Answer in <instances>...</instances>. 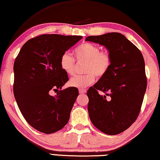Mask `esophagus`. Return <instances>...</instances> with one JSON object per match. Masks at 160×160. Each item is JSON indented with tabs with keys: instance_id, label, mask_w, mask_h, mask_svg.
I'll use <instances>...</instances> for the list:
<instances>
[{
	"instance_id": "esophagus-1",
	"label": "esophagus",
	"mask_w": 160,
	"mask_h": 160,
	"mask_svg": "<svg viewBox=\"0 0 160 160\" xmlns=\"http://www.w3.org/2000/svg\"><path fill=\"white\" fill-rule=\"evenodd\" d=\"M87 90H85V89H80L79 90V92L80 94H83V93H86Z\"/></svg>"
}]
</instances>
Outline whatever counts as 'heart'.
<instances>
[{
    "label": "heart",
    "mask_w": 160,
    "mask_h": 160,
    "mask_svg": "<svg viewBox=\"0 0 160 160\" xmlns=\"http://www.w3.org/2000/svg\"><path fill=\"white\" fill-rule=\"evenodd\" d=\"M74 54L78 61H86L84 72L81 76H75L70 80V86L85 88L94 82L95 76L101 78L108 72L111 65V57L108 52H101V48L92 43L85 42L76 47ZM59 65L63 72L68 75L75 73V62L68 52L62 54Z\"/></svg>",
    "instance_id": "heart-1"
}]
</instances>
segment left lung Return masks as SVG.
I'll list each match as a JSON object with an SVG mask.
<instances>
[{
	"mask_svg": "<svg viewBox=\"0 0 160 160\" xmlns=\"http://www.w3.org/2000/svg\"><path fill=\"white\" fill-rule=\"evenodd\" d=\"M85 41L104 46L111 57L108 72L88 90L90 119L102 132L118 134L134 122L141 109L147 84L144 57L120 33L89 36Z\"/></svg>",
	"mask_w": 160,
	"mask_h": 160,
	"instance_id": "obj_1",
	"label": "left lung"
}]
</instances>
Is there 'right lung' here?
Here are the masks:
<instances>
[{
	"label": "right lung",
	"instance_id": "obj_1",
	"mask_svg": "<svg viewBox=\"0 0 160 160\" xmlns=\"http://www.w3.org/2000/svg\"><path fill=\"white\" fill-rule=\"evenodd\" d=\"M82 36L43 34L21 47L13 65V93L21 113L39 132L52 133L68 123L78 90L62 87L68 76L59 65L62 54ZM57 92L55 96L51 92Z\"/></svg>",
	"mask_w": 160,
	"mask_h": 160
}]
</instances>
